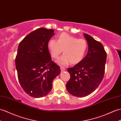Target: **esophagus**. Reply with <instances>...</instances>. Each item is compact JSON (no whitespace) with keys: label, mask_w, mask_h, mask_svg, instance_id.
<instances>
[{"label":"esophagus","mask_w":121,"mask_h":121,"mask_svg":"<svg viewBox=\"0 0 121 121\" xmlns=\"http://www.w3.org/2000/svg\"><path fill=\"white\" fill-rule=\"evenodd\" d=\"M60 69H61V71H62V72L65 71V69H64V67H60Z\"/></svg>","instance_id":"1"}]
</instances>
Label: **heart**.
<instances>
[{
  "label": "heart",
  "mask_w": 121,
  "mask_h": 121,
  "mask_svg": "<svg viewBox=\"0 0 121 121\" xmlns=\"http://www.w3.org/2000/svg\"><path fill=\"white\" fill-rule=\"evenodd\" d=\"M47 48L54 59H58L63 50L64 55L58 62L61 65L65 66L69 62L72 64L79 63L86 54L88 44L85 39H78L64 32L57 36V40L50 39L48 42Z\"/></svg>",
  "instance_id": "heart-1"
}]
</instances>
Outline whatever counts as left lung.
<instances>
[{
    "label": "left lung",
    "instance_id": "obj_1",
    "mask_svg": "<svg viewBox=\"0 0 121 121\" xmlns=\"http://www.w3.org/2000/svg\"><path fill=\"white\" fill-rule=\"evenodd\" d=\"M88 52L79 63L67 71L71 77L66 88L70 94L82 97L91 94L99 86L105 73L107 53L102 44L84 33Z\"/></svg>",
    "mask_w": 121,
    "mask_h": 121
}]
</instances>
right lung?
I'll return each instance as SVG.
<instances>
[{
  "instance_id": "1",
  "label": "right lung",
  "mask_w": 121,
  "mask_h": 121,
  "mask_svg": "<svg viewBox=\"0 0 121 121\" xmlns=\"http://www.w3.org/2000/svg\"><path fill=\"white\" fill-rule=\"evenodd\" d=\"M53 29L40 28L30 33L19 43L15 58L19 82L30 96L40 98L51 91L52 81L60 74V67L52 60L48 42Z\"/></svg>"
}]
</instances>
